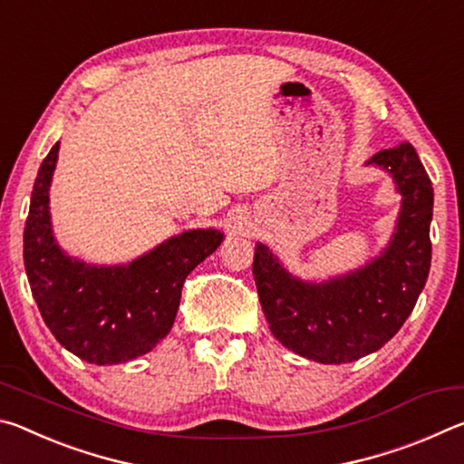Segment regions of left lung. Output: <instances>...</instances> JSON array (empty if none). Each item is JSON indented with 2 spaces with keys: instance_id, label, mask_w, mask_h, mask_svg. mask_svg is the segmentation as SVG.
Returning <instances> with one entry per match:
<instances>
[{
  "instance_id": "left-lung-1",
  "label": "left lung",
  "mask_w": 464,
  "mask_h": 464,
  "mask_svg": "<svg viewBox=\"0 0 464 464\" xmlns=\"http://www.w3.org/2000/svg\"><path fill=\"white\" fill-rule=\"evenodd\" d=\"M364 166L387 171L401 194L395 231L379 256L337 276L303 280L256 243L254 280L272 335L321 364L354 362L381 350L411 315L430 274L434 188L415 149H382Z\"/></svg>"
}]
</instances>
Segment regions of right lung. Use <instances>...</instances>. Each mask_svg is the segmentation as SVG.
Segmentation results:
<instances>
[{
    "label": "right lung",
    "mask_w": 464,
    "mask_h": 464,
    "mask_svg": "<svg viewBox=\"0 0 464 464\" xmlns=\"http://www.w3.org/2000/svg\"><path fill=\"white\" fill-rule=\"evenodd\" d=\"M59 140L34 179L24 227V266L46 327L90 364H122L169 334L188 274L221 246L218 229H188L127 264H90L69 256L53 233L51 182Z\"/></svg>",
    "instance_id": "1"
}]
</instances>
